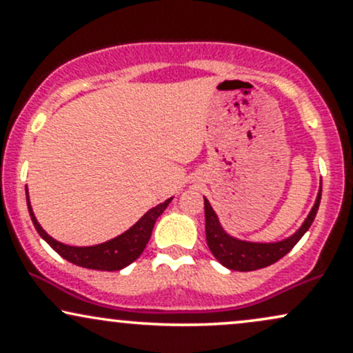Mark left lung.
Wrapping results in <instances>:
<instances>
[{
	"instance_id": "obj_1",
	"label": "left lung",
	"mask_w": 353,
	"mask_h": 353,
	"mask_svg": "<svg viewBox=\"0 0 353 353\" xmlns=\"http://www.w3.org/2000/svg\"><path fill=\"white\" fill-rule=\"evenodd\" d=\"M320 197H322V188H320L317 201H315L314 208H312L302 228L285 241L272 242V244H257V242L237 241V239L230 237L222 229L216 212L210 208L209 201L204 197L205 239H208L210 252L222 265L230 270H239V272H250V270L264 269L267 265L275 264L277 261H281L283 255L289 254L294 249V245L301 241L303 234L309 230L315 216H317Z\"/></svg>"
}]
</instances>
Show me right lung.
<instances>
[{
	"mask_svg": "<svg viewBox=\"0 0 353 353\" xmlns=\"http://www.w3.org/2000/svg\"><path fill=\"white\" fill-rule=\"evenodd\" d=\"M171 201L172 197L171 199L164 201L163 204L152 208L151 210H148V212H145L131 229L125 230V232L121 234V236L111 239V241L103 242V244H98V245L74 247V245L63 244V242H58L56 239H52L51 236H48V234L44 232V229L38 224V221H36L33 209H31L30 197H28V188H26L28 210H30L31 221H33L34 228L38 230L39 236H41L44 241H46L48 244H50L52 249L61 255V257L70 261L71 264L84 267V269L108 270V272L124 269V267L132 264V262L143 254L145 245H148L149 239H151L154 224H156L157 217L164 212Z\"/></svg>",
	"mask_w": 353,
	"mask_h": 353,
	"instance_id": "right-lung-1",
	"label": "right lung"
}]
</instances>
